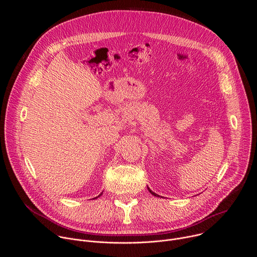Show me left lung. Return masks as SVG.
<instances>
[{"label": "left lung", "instance_id": "1", "mask_svg": "<svg viewBox=\"0 0 257 257\" xmlns=\"http://www.w3.org/2000/svg\"><path fill=\"white\" fill-rule=\"evenodd\" d=\"M148 189H149V191H150V192H151V193H152V194H153V195H155V196H157V197H160V195H158V194H157V193H155V192H153V191H152V190H151V189H150V188H149V187H148Z\"/></svg>", "mask_w": 257, "mask_h": 257}]
</instances>
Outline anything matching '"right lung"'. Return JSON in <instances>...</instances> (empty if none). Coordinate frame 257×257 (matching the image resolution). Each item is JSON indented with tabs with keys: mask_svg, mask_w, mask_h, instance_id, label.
<instances>
[{
	"mask_svg": "<svg viewBox=\"0 0 257 257\" xmlns=\"http://www.w3.org/2000/svg\"><path fill=\"white\" fill-rule=\"evenodd\" d=\"M101 194H102V192H101V193H100V194H99V195H98V196H97V197H99V196H100V195H101ZM97 197H95V198H97Z\"/></svg>",
	"mask_w": 257,
	"mask_h": 257,
	"instance_id": "add662e5",
	"label": "right lung"
}]
</instances>
